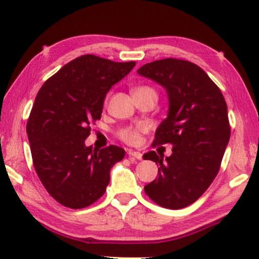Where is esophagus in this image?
Listing matches in <instances>:
<instances>
[{
	"mask_svg": "<svg viewBox=\"0 0 259 259\" xmlns=\"http://www.w3.org/2000/svg\"><path fill=\"white\" fill-rule=\"evenodd\" d=\"M128 155H130L131 158L138 159V160H140V159L143 158V154H141L140 152H138V151H133V150H130V151H128Z\"/></svg>",
	"mask_w": 259,
	"mask_h": 259,
	"instance_id": "esophagus-1",
	"label": "esophagus"
}]
</instances>
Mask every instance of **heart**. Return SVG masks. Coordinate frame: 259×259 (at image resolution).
I'll list each match as a JSON object with an SVG mask.
<instances>
[{"instance_id":"1","label":"heart","mask_w":259,"mask_h":259,"mask_svg":"<svg viewBox=\"0 0 259 259\" xmlns=\"http://www.w3.org/2000/svg\"><path fill=\"white\" fill-rule=\"evenodd\" d=\"M133 97H152L157 100V92L150 86H138L133 90ZM145 128L143 126L138 127V128H125L120 132V138L125 140L126 143L137 144L140 140V133Z\"/></svg>"}]
</instances>
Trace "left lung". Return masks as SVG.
Segmentation results:
<instances>
[{"mask_svg": "<svg viewBox=\"0 0 259 259\" xmlns=\"http://www.w3.org/2000/svg\"><path fill=\"white\" fill-rule=\"evenodd\" d=\"M137 72L166 91L167 116L153 143L172 146L169 157L154 151L144 154L158 165V178L144 190L162 207H186L207 190L221 167L231 134L225 99L200 67L185 60H158Z\"/></svg>", "mask_w": 259, "mask_h": 259, "instance_id": "1", "label": "left lung"}]
</instances>
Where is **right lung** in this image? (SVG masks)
<instances>
[{
  "label": "right lung",
  "mask_w": 259,
  "mask_h": 259,
  "mask_svg": "<svg viewBox=\"0 0 259 259\" xmlns=\"http://www.w3.org/2000/svg\"><path fill=\"white\" fill-rule=\"evenodd\" d=\"M136 62L82 55L62 67L38 91L27 122L31 157L45 189L63 206H90L105 193L121 147L86 146L90 125L101 118L106 94Z\"/></svg>",
  "instance_id": "add662e5"
}]
</instances>
